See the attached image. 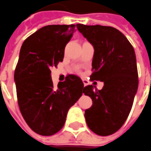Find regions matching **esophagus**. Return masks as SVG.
Wrapping results in <instances>:
<instances>
[{"mask_svg": "<svg viewBox=\"0 0 151 151\" xmlns=\"http://www.w3.org/2000/svg\"><path fill=\"white\" fill-rule=\"evenodd\" d=\"M83 85H84V86L87 85V80H85V79H83Z\"/></svg>", "mask_w": 151, "mask_h": 151, "instance_id": "1", "label": "esophagus"}]
</instances>
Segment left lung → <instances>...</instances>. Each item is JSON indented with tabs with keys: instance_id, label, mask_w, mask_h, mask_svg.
Segmentation results:
<instances>
[{
	"instance_id": "8db88e82",
	"label": "left lung",
	"mask_w": 151,
	"mask_h": 151,
	"mask_svg": "<svg viewBox=\"0 0 151 151\" xmlns=\"http://www.w3.org/2000/svg\"><path fill=\"white\" fill-rule=\"evenodd\" d=\"M77 28L94 48L91 79L104 82L101 90L93 85L83 88V93L93 100V105L85 110L86 123L97 134L110 135L127 119L137 93L134 50L114 27L77 24Z\"/></svg>"
}]
</instances>
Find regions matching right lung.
Here are the masks:
<instances>
[{
  "label": "right lung",
  "instance_id": "add662e5",
  "mask_svg": "<svg viewBox=\"0 0 151 151\" xmlns=\"http://www.w3.org/2000/svg\"><path fill=\"white\" fill-rule=\"evenodd\" d=\"M75 25H48L32 34L20 50L14 80L20 111L34 132L49 136L63 127L68 109L83 93L79 77L68 75L54 88L51 68L63 62Z\"/></svg>",
  "mask_w": 151,
  "mask_h": 151
}]
</instances>
